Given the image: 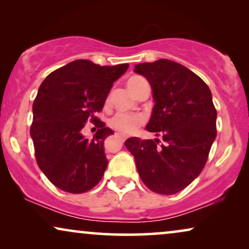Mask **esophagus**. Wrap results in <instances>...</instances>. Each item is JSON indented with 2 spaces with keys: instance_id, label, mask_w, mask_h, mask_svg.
Segmentation results:
<instances>
[{
  "instance_id": "34e87169",
  "label": "esophagus",
  "mask_w": 249,
  "mask_h": 249,
  "mask_svg": "<svg viewBox=\"0 0 249 249\" xmlns=\"http://www.w3.org/2000/svg\"><path fill=\"white\" fill-rule=\"evenodd\" d=\"M117 137L119 138V141H120L121 142H124L125 141V136L121 135V134H117Z\"/></svg>"
}]
</instances>
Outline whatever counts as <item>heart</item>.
Returning <instances> with one entry per match:
<instances>
[{
    "mask_svg": "<svg viewBox=\"0 0 249 249\" xmlns=\"http://www.w3.org/2000/svg\"><path fill=\"white\" fill-rule=\"evenodd\" d=\"M144 78L139 76H134L128 80V88L132 89L136 86H138L142 81H144ZM110 124L112 127L117 130L124 132V134H131L134 132L139 124H142V118L138 115L125 114V113H118L111 119Z\"/></svg>",
    "mask_w": 249,
    "mask_h": 249,
    "instance_id": "obj_1",
    "label": "heart"
}]
</instances>
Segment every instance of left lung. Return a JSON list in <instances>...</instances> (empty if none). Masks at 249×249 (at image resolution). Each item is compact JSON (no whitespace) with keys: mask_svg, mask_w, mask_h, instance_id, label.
Segmentation results:
<instances>
[{"mask_svg":"<svg viewBox=\"0 0 249 249\" xmlns=\"http://www.w3.org/2000/svg\"><path fill=\"white\" fill-rule=\"evenodd\" d=\"M134 71L147 79L155 103L146 130L164 142L130 137L124 145L147 188L173 195L199 176L215 141L212 93L193 71L166 59L136 64Z\"/></svg>","mask_w":249,"mask_h":249,"instance_id":"obj_1","label":"left lung"}]
</instances>
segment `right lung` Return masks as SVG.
<instances>
[{"label": "right lung", "mask_w": 249, "mask_h": 249, "mask_svg": "<svg viewBox=\"0 0 249 249\" xmlns=\"http://www.w3.org/2000/svg\"><path fill=\"white\" fill-rule=\"evenodd\" d=\"M129 67L77 60L50 73L33 104L30 127L37 164L57 188L71 194L88 192L100 182L107 166L104 141L113 135L100 121L91 141L81 134L88 118L104 107L112 85Z\"/></svg>", "instance_id": "1"}]
</instances>
